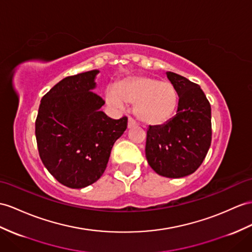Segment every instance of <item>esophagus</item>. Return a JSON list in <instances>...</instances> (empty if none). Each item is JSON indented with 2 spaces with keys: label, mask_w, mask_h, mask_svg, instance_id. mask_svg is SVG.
<instances>
[{
  "label": "esophagus",
  "mask_w": 252,
  "mask_h": 252,
  "mask_svg": "<svg viewBox=\"0 0 252 252\" xmlns=\"http://www.w3.org/2000/svg\"><path fill=\"white\" fill-rule=\"evenodd\" d=\"M136 125H137L136 121H134V120L131 119V118L128 119V128H132V127L136 126Z\"/></svg>",
  "instance_id": "esophagus-1"
}]
</instances>
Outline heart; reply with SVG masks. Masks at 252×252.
Instances as JSON below:
<instances>
[{
  "label": "heart",
  "instance_id": "b5f03b06",
  "mask_svg": "<svg viewBox=\"0 0 252 252\" xmlns=\"http://www.w3.org/2000/svg\"><path fill=\"white\" fill-rule=\"evenodd\" d=\"M109 103L123 108L134 105V114L149 126H159L169 122L179 105V94L172 84L161 82L150 76H134L119 82L106 92Z\"/></svg>",
  "mask_w": 252,
  "mask_h": 252
}]
</instances>
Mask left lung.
Instances as JSON below:
<instances>
[{"label":"left lung","instance_id":"8db88e82","mask_svg":"<svg viewBox=\"0 0 252 252\" xmlns=\"http://www.w3.org/2000/svg\"><path fill=\"white\" fill-rule=\"evenodd\" d=\"M167 77L179 94L177 111L165 124L150 126L145 156L157 174L180 179L192 174L210 149L211 105L198 84L171 71Z\"/></svg>","mask_w":252,"mask_h":252}]
</instances>
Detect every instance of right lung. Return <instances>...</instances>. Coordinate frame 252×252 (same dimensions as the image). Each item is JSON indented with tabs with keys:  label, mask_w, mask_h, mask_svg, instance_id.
Wrapping results in <instances>:
<instances>
[{
	"label": "right lung",
	"mask_w": 252,
	"mask_h": 252,
	"mask_svg": "<svg viewBox=\"0 0 252 252\" xmlns=\"http://www.w3.org/2000/svg\"><path fill=\"white\" fill-rule=\"evenodd\" d=\"M99 70L66 77L41 98L35 134L42 163L57 181L84 188L105 172L114 142L127 128V118L113 120L93 93Z\"/></svg>",
	"instance_id": "add662e5"
}]
</instances>
